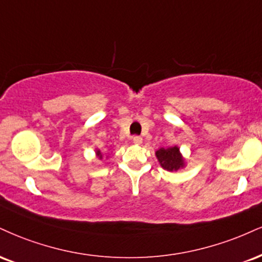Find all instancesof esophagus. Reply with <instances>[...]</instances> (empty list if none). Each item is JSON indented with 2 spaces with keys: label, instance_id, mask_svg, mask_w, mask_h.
<instances>
[{
  "label": "esophagus",
  "instance_id": "esophagus-1",
  "mask_svg": "<svg viewBox=\"0 0 262 262\" xmlns=\"http://www.w3.org/2000/svg\"><path fill=\"white\" fill-rule=\"evenodd\" d=\"M132 140H133V143L137 144V145H140L141 143H143V138L138 137V135H135V137L132 138Z\"/></svg>",
  "mask_w": 262,
  "mask_h": 262
}]
</instances>
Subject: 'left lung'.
Segmentation results:
<instances>
[{"label": "left lung", "mask_w": 262, "mask_h": 262, "mask_svg": "<svg viewBox=\"0 0 262 262\" xmlns=\"http://www.w3.org/2000/svg\"><path fill=\"white\" fill-rule=\"evenodd\" d=\"M157 160L163 168L167 171H178L184 166V161H183L181 154H179V149L177 146L169 147V149H160L156 151Z\"/></svg>", "instance_id": "left-lung-1"}]
</instances>
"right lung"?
Segmentation results:
<instances>
[{
    "label": "right lung",
    "instance_id": "add662e5",
    "mask_svg": "<svg viewBox=\"0 0 262 262\" xmlns=\"http://www.w3.org/2000/svg\"><path fill=\"white\" fill-rule=\"evenodd\" d=\"M97 155H99L100 159H102V155H101V152H100V151H97Z\"/></svg>",
    "mask_w": 262,
    "mask_h": 262
}]
</instances>
